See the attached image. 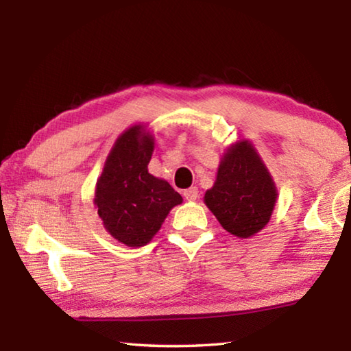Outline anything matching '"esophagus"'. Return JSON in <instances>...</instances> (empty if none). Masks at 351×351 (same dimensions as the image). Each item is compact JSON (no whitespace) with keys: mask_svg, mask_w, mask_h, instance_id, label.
Masks as SVG:
<instances>
[{"mask_svg":"<svg viewBox=\"0 0 351 351\" xmlns=\"http://www.w3.org/2000/svg\"><path fill=\"white\" fill-rule=\"evenodd\" d=\"M184 198H186L187 201H197L198 199V189L190 187L187 190H184Z\"/></svg>","mask_w":351,"mask_h":351,"instance_id":"1","label":"esophagus"}]
</instances>
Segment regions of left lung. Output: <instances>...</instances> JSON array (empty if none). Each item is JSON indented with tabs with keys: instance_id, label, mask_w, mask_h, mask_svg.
Returning a JSON list of instances; mask_svg holds the SVG:
<instances>
[{
	"instance_id": "8db88e82",
	"label": "left lung",
	"mask_w": 351,
	"mask_h": 351,
	"mask_svg": "<svg viewBox=\"0 0 351 351\" xmlns=\"http://www.w3.org/2000/svg\"><path fill=\"white\" fill-rule=\"evenodd\" d=\"M276 199V184L249 141L226 150L215 184L204 195L223 229L239 239H249L269 223Z\"/></svg>"
}]
</instances>
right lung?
<instances>
[{
	"instance_id": "add662e5",
	"label": "right lung",
	"mask_w": 351,
	"mask_h": 351,
	"mask_svg": "<svg viewBox=\"0 0 351 351\" xmlns=\"http://www.w3.org/2000/svg\"><path fill=\"white\" fill-rule=\"evenodd\" d=\"M154 138L144 125L119 136L96 184L94 204L112 239L130 247L150 243L182 197L167 181L148 173Z\"/></svg>"
}]
</instances>
